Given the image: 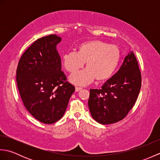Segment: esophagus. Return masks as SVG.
<instances>
[{"mask_svg":"<svg viewBox=\"0 0 160 160\" xmlns=\"http://www.w3.org/2000/svg\"><path fill=\"white\" fill-rule=\"evenodd\" d=\"M82 89V87H76V91H78Z\"/></svg>","mask_w":160,"mask_h":160,"instance_id":"obj_1","label":"esophagus"}]
</instances>
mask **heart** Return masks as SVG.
I'll return each mask as SVG.
<instances>
[{
	"label": "heart",
	"mask_w": 160,
	"mask_h": 160,
	"mask_svg": "<svg viewBox=\"0 0 160 160\" xmlns=\"http://www.w3.org/2000/svg\"><path fill=\"white\" fill-rule=\"evenodd\" d=\"M121 58L120 49L101 40L85 42L78 47V52L71 51L64 54V68L74 73L86 62L87 69L72 75L70 80L78 84H86L96 78L98 81L108 79L114 73Z\"/></svg>",
	"instance_id": "1"
}]
</instances>
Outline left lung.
<instances>
[{
  "label": "left lung",
  "instance_id": "1",
  "mask_svg": "<svg viewBox=\"0 0 160 160\" xmlns=\"http://www.w3.org/2000/svg\"><path fill=\"white\" fill-rule=\"evenodd\" d=\"M142 76L135 54L125 57L118 72L101 89H91L88 102L91 116L98 123L110 124L124 119L136 102Z\"/></svg>",
  "mask_w": 160,
  "mask_h": 160
}]
</instances>
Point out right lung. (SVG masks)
<instances>
[{
    "mask_svg": "<svg viewBox=\"0 0 160 160\" xmlns=\"http://www.w3.org/2000/svg\"><path fill=\"white\" fill-rule=\"evenodd\" d=\"M55 34L42 37L20 57L16 82L22 102L32 115L44 124H53L62 118L71 95L72 84L61 70Z\"/></svg>",
    "mask_w": 160,
    "mask_h": 160,
    "instance_id": "add662e5",
    "label": "right lung"
}]
</instances>
